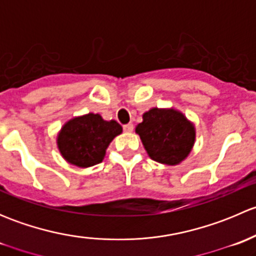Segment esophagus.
<instances>
[{"instance_id":"esophagus-1","label":"esophagus","mask_w":256,"mask_h":256,"mask_svg":"<svg viewBox=\"0 0 256 256\" xmlns=\"http://www.w3.org/2000/svg\"><path fill=\"white\" fill-rule=\"evenodd\" d=\"M124 130H125L126 132H132L134 125H132V124H128V125H124Z\"/></svg>"}]
</instances>
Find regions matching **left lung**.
I'll return each mask as SVG.
<instances>
[{
	"label": "left lung",
	"mask_w": 256,
	"mask_h": 256,
	"mask_svg": "<svg viewBox=\"0 0 256 256\" xmlns=\"http://www.w3.org/2000/svg\"><path fill=\"white\" fill-rule=\"evenodd\" d=\"M151 160L167 166L184 161L196 144V126L174 108H152L135 128Z\"/></svg>",
	"instance_id": "left-lung-1"
}]
</instances>
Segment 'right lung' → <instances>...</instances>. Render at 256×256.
<instances>
[{
  "label": "right lung",
  "instance_id": "obj_1",
  "mask_svg": "<svg viewBox=\"0 0 256 256\" xmlns=\"http://www.w3.org/2000/svg\"><path fill=\"white\" fill-rule=\"evenodd\" d=\"M121 132L122 128L115 120H104L100 114H84L62 126L56 147L69 164L88 168L102 162L109 144Z\"/></svg>",
  "mask_w": 256,
  "mask_h": 256
}]
</instances>
